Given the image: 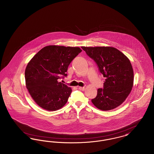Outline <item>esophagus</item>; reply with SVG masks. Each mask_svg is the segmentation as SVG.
<instances>
[{
  "instance_id": "esophagus-1",
  "label": "esophagus",
  "mask_w": 154,
  "mask_h": 154,
  "mask_svg": "<svg viewBox=\"0 0 154 154\" xmlns=\"http://www.w3.org/2000/svg\"><path fill=\"white\" fill-rule=\"evenodd\" d=\"M79 89L80 90L84 91L85 90V87H79Z\"/></svg>"
}]
</instances>
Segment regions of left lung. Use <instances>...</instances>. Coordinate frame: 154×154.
<instances>
[{
	"label": "left lung",
	"instance_id": "1",
	"mask_svg": "<svg viewBox=\"0 0 154 154\" xmlns=\"http://www.w3.org/2000/svg\"><path fill=\"white\" fill-rule=\"evenodd\" d=\"M82 49L97 64L105 78L103 88L91 100L100 110H109L120 105L130 93L134 81L133 70L129 59L113 47H85Z\"/></svg>",
	"mask_w": 154,
	"mask_h": 154
}]
</instances>
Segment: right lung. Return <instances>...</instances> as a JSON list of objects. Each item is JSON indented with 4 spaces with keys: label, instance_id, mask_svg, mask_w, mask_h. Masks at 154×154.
<instances>
[{
    "label": "right lung",
    "instance_id": "right-lung-1",
    "mask_svg": "<svg viewBox=\"0 0 154 154\" xmlns=\"http://www.w3.org/2000/svg\"><path fill=\"white\" fill-rule=\"evenodd\" d=\"M82 51L79 47L47 46L28 63L25 71L26 87L40 107L54 111L67 103L72 90L58 80L67 76L69 64Z\"/></svg>",
    "mask_w": 154,
    "mask_h": 154
}]
</instances>
